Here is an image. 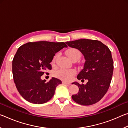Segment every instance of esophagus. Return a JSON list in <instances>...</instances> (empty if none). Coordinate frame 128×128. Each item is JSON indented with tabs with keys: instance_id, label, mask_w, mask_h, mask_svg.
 <instances>
[{
	"instance_id": "obj_1",
	"label": "esophagus",
	"mask_w": 128,
	"mask_h": 128,
	"mask_svg": "<svg viewBox=\"0 0 128 128\" xmlns=\"http://www.w3.org/2000/svg\"><path fill=\"white\" fill-rule=\"evenodd\" d=\"M62 83L63 84H65V85H70V83H69V82H66V81H62Z\"/></svg>"
}]
</instances>
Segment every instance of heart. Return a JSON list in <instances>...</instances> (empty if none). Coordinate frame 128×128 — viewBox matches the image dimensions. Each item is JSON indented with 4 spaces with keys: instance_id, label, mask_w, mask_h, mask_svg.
Masks as SVG:
<instances>
[{
    "instance_id": "obj_1",
    "label": "heart",
    "mask_w": 128,
    "mask_h": 128,
    "mask_svg": "<svg viewBox=\"0 0 128 128\" xmlns=\"http://www.w3.org/2000/svg\"><path fill=\"white\" fill-rule=\"evenodd\" d=\"M67 56L70 58L72 61L74 60H78L81 56V52L75 48H70L66 51ZM55 56L53 59V62H55L56 59ZM76 73V71L74 69H62L58 70L55 73V76L58 78L65 80V81H70L73 78V77Z\"/></svg>"
}]
</instances>
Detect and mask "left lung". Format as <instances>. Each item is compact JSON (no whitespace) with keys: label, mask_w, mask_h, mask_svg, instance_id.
Segmentation results:
<instances>
[{"label":"left lung","mask_w":128,"mask_h":128,"mask_svg":"<svg viewBox=\"0 0 128 128\" xmlns=\"http://www.w3.org/2000/svg\"><path fill=\"white\" fill-rule=\"evenodd\" d=\"M66 43L84 55V68L77 78L88 80L86 85L77 82L72 83L79 88V92L72 96L73 100L83 106L94 104L106 94L111 84L114 70L111 52L106 45L97 40L81 39Z\"/></svg>","instance_id":"obj_1"}]
</instances>
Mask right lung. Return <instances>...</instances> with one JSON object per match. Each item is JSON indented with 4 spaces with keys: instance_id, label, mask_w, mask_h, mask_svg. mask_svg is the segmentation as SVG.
<instances>
[{
    "instance_id": "add662e5",
    "label": "right lung",
    "mask_w": 128,
    "mask_h": 128,
    "mask_svg": "<svg viewBox=\"0 0 128 128\" xmlns=\"http://www.w3.org/2000/svg\"><path fill=\"white\" fill-rule=\"evenodd\" d=\"M64 47H67L64 42L39 41L25 43L17 50L12 61V73L17 89L26 100L43 104L52 98L62 81L52 77L47 82L40 77L52 69L54 56Z\"/></svg>"
}]
</instances>
